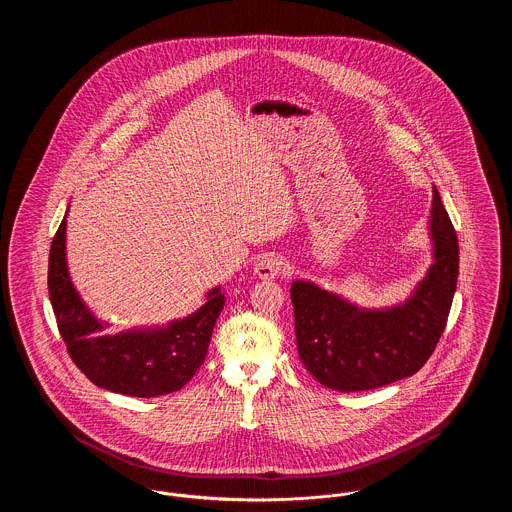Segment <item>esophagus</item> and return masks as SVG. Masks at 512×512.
Masks as SVG:
<instances>
[{"mask_svg":"<svg viewBox=\"0 0 512 512\" xmlns=\"http://www.w3.org/2000/svg\"><path fill=\"white\" fill-rule=\"evenodd\" d=\"M286 270H288V263L280 255H265L255 263V268H253L255 276H259L261 280H272L276 276L286 274Z\"/></svg>","mask_w":512,"mask_h":512,"instance_id":"esophagus-1","label":"esophagus"}]
</instances>
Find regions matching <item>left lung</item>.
I'll use <instances>...</instances> for the list:
<instances>
[{"mask_svg": "<svg viewBox=\"0 0 512 512\" xmlns=\"http://www.w3.org/2000/svg\"><path fill=\"white\" fill-rule=\"evenodd\" d=\"M428 228L434 263L399 305L363 309L313 282H293L297 353L322 386L374 390L413 376L430 359L459 276V240L436 188Z\"/></svg>", "mask_w": 512, "mask_h": 512, "instance_id": "1", "label": "left lung"}]
</instances>
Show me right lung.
I'll return each mask as SVG.
<instances>
[{
  "mask_svg": "<svg viewBox=\"0 0 512 512\" xmlns=\"http://www.w3.org/2000/svg\"><path fill=\"white\" fill-rule=\"evenodd\" d=\"M48 290L74 365L99 388L132 397H159L184 388L207 357L224 307L220 288H213L205 295V305L167 326L105 334L107 324L86 307L69 276L67 215L49 249Z\"/></svg>",
  "mask_w": 512,
  "mask_h": 512,
  "instance_id": "add662e5",
  "label": "right lung"
}]
</instances>
